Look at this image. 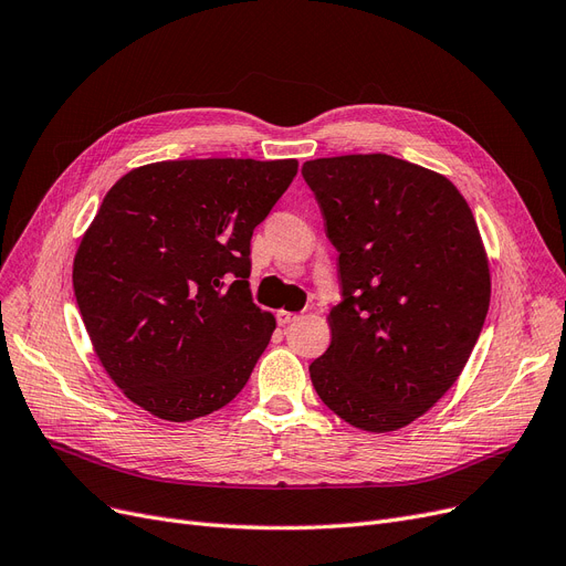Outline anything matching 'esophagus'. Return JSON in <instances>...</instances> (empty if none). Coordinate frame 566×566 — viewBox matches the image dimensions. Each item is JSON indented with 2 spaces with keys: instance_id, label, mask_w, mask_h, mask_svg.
Instances as JSON below:
<instances>
[{
  "instance_id": "esophagus-1",
  "label": "esophagus",
  "mask_w": 566,
  "mask_h": 566,
  "mask_svg": "<svg viewBox=\"0 0 566 566\" xmlns=\"http://www.w3.org/2000/svg\"><path fill=\"white\" fill-rule=\"evenodd\" d=\"M276 321H279V325H290V323H295V321H300V313H292V311H276Z\"/></svg>"
}]
</instances>
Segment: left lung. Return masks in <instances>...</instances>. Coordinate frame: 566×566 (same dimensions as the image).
<instances>
[{
	"label": "left lung",
	"instance_id": "8db88e82",
	"mask_svg": "<svg viewBox=\"0 0 566 566\" xmlns=\"http://www.w3.org/2000/svg\"><path fill=\"white\" fill-rule=\"evenodd\" d=\"M302 174L344 295L311 382L348 424L395 432L455 386L479 342L490 264L476 218L443 174L386 153L318 157Z\"/></svg>",
	"mask_w": 566,
	"mask_h": 566
}]
</instances>
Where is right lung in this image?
Here are the masks:
<instances>
[{"label":"right lung","mask_w":566,"mask_h":566,"mask_svg":"<svg viewBox=\"0 0 566 566\" xmlns=\"http://www.w3.org/2000/svg\"><path fill=\"white\" fill-rule=\"evenodd\" d=\"M297 160H167L127 171L85 230L74 295L104 371L155 418L230 403L276 318L251 300V239Z\"/></svg>","instance_id":"add662e5"}]
</instances>
